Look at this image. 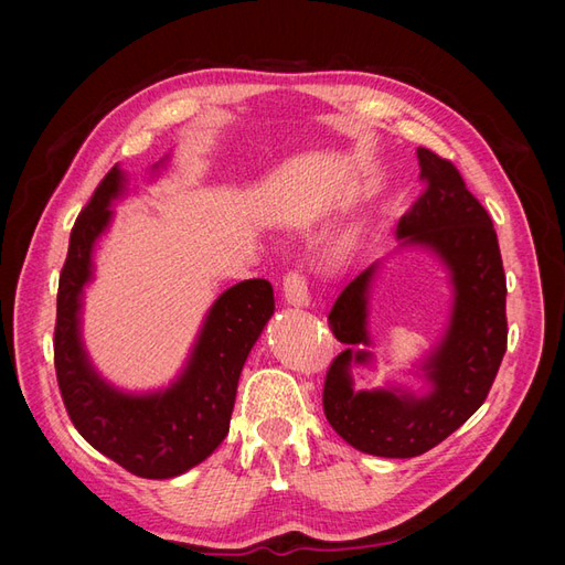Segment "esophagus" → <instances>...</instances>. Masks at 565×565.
<instances>
[{
  "mask_svg": "<svg viewBox=\"0 0 565 565\" xmlns=\"http://www.w3.org/2000/svg\"><path fill=\"white\" fill-rule=\"evenodd\" d=\"M282 297L292 306H309V287L301 276V270L292 268L282 276Z\"/></svg>",
  "mask_w": 565,
  "mask_h": 565,
  "instance_id": "obj_1",
  "label": "esophagus"
}]
</instances>
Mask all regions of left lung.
<instances>
[{
    "instance_id": "obj_1",
    "label": "left lung",
    "mask_w": 565,
    "mask_h": 565,
    "mask_svg": "<svg viewBox=\"0 0 565 565\" xmlns=\"http://www.w3.org/2000/svg\"><path fill=\"white\" fill-rule=\"evenodd\" d=\"M424 195L401 216L403 245L431 247L448 264L455 285L450 328L424 365L431 393L353 391L351 365L367 363L355 344L367 339L372 264L337 297L328 316L332 334L347 344L328 367L322 409L332 429L355 450L377 457H417L436 448L488 398L507 351V276L492 218L457 172L429 148H417Z\"/></svg>"
}]
</instances>
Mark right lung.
<instances>
[{
    "label": "right lung",
    "instance_id": "add662e5",
    "mask_svg": "<svg viewBox=\"0 0 565 565\" xmlns=\"http://www.w3.org/2000/svg\"><path fill=\"white\" fill-rule=\"evenodd\" d=\"M117 167L96 185L75 221L58 280L54 365L67 417L84 440L141 478H174L207 459L226 438L237 380L276 309L268 280L233 285L204 320L183 374L167 391L127 396L98 377L79 341L82 287L92 278V249L122 193Z\"/></svg>",
    "mask_w": 565,
    "mask_h": 565
}]
</instances>
